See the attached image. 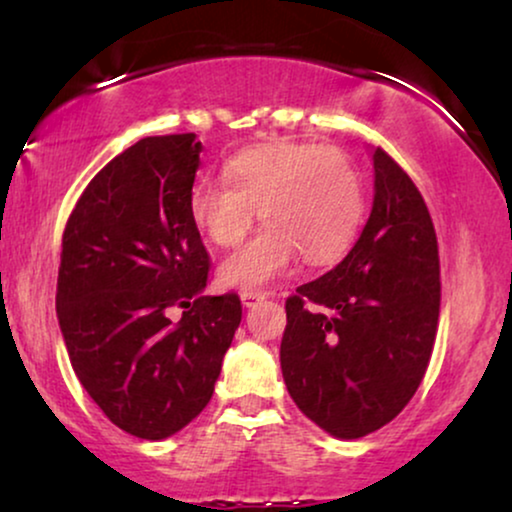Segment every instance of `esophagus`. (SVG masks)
I'll list each match as a JSON object with an SVG mask.
<instances>
[{"label":"esophagus","mask_w":512,"mask_h":512,"mask_svg":"<svg viewBox=\"0 0 512 512\" xmlns=\"http://www.w3.org/2000/svg\"><path fill=\"white\" fill-rule=\"evenodd\" d=\"M240 298H242L244 307H254L256 303H261V300L268 298V293L265 291H242Z\"/></svg>","instance_id":"1"}]
</instances>
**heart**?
Masks as SVG:
<instances>
[{
  "instance_id": "b5f03b06",
  "label": "heart",
  "mask_w": 512,
  "mask_h": 512,
  "mask_svg": "<svg viewBox=\"0 0 512 512\" xmlns=\"http://www.w3.org/2000/svg\"><path fill=\"white\" fill-rule=\"evenodd\" d=\"M223 181L205 179L188 195L193 226L216 247H237L256 221L265 228L219 268L233 289L282 277L298 254L310 268L338 263L352 249L366 212L359 165L331 144L275 142L237 153Z\"/></svg>"
}]
</instances>
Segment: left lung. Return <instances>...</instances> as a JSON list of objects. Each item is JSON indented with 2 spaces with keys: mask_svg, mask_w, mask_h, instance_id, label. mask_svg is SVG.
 <instances>
[{
  "mask_svg": "<svg viewBox=\"0 0 512 512\" xmlns=\"http://www.w3.org/2000/svg\"><path fill=\"white\" fill-rule=\"evenodd\" d=\"M375 200L352 251L286 298L279 349L293 403L338 438L389 424L424 380L440 314V258L429 207L377 146Z\"/></svg>",
  "mask_w": 512,
  "mask_h": 512,
  "instance_id": "1",
  "label": "left lung"
}]
</instances>
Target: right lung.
<instances>
[{"label":"right lung","mask_w":512,"mask_h":512,"mask_svg":"<svg viewBox=\"0 0 512 512\" xmlns=\"http://www.w3.org/2000/svg\"><path fill=\"white\" fill-rule=\"evenodd\" d=\"M200 151L193 132L139 139L90 179L62 233L69 361L109 422L144 440L205 410L242 321L237 293L202 296L212 261L188 214Z\"/></svg>","instance_id":"right-lung-1"}]
</instances>
